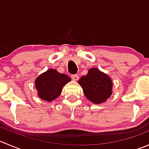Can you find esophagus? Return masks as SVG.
Masks as SVG:
<instances>
[{
	"label": "esophagus",
	"instance_id": "obj_1",
	"mask_svg": "<svg viewBox=\"0 0 149 149\" xmlns=\"http://www.w3.org/2000/svg\"><path fill=\"white\" fill-rule=\"evenodd\" d=\"M71 78L73 81H78L79 79V76L78 74H74V75H72Z\"/></svg>",
	"mask_w": 149,
	"mask_h": 149
}]
</instances>
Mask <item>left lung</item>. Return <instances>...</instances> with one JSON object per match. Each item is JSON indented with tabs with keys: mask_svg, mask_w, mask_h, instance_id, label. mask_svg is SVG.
Masks as SVG:
<instances>
[{
	"mask_svg": "<svg viewBox=\"0 0 149 149\" xmlns=\"http://www.w3.org/2000/svg\"><path fill=\"white\" fill-rule=\"evenodd\" d=\"M79 84L83 88L86 97L94 104L104 102L112 94V80L96 68L89 69L86 76L79 80Z\"/></svg>",
	"mask_w": 149,
	"mask_h": 149,
	"instance_id": "8db88e82",
	"label": "left lung"
}]
</instances>
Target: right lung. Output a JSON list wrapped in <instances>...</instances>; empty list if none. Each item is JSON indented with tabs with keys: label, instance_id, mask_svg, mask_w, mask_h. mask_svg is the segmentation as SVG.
<instances>
[{
	"label": "right lung",
	"instance_id": "add662e5",
	"mask_svg": "<svg viewBox=\"0 0 149 149\" xmlns=\"http://www.w3.org/2000/svg\"><path fill=\"white\" fill-rule=\"evenodd\" d=\"M70 81V78L67 75L60 73L55 69H49L36 79L37 94L42 100L52 101L61 95L63 86Z\"/></svg>",
	"mask_w": 149,
	"mask_h": 149
}]
</instances>
